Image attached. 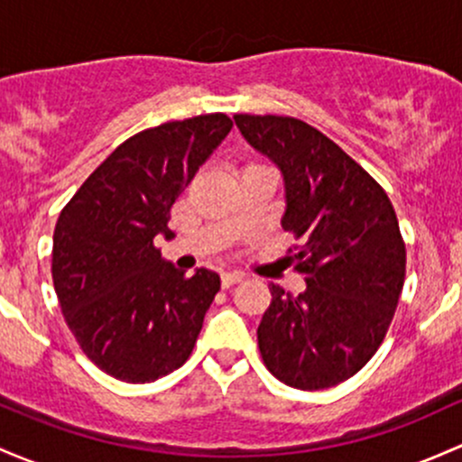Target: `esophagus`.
Returning a JSON list of instances; mask_svg holds the SVG:
<instances>
[{
  "mask_svg": "<svg viewBox=\"0 0 462 462\" xmlns=\"http://www.w3.org/2000/svg\"><path fill=\"white\" fill-rule=\"evenodd\" d=\"M244 279H245V276L241 274V272H236V270L223 272V274H221V283H223V288H230V285L241 283V281H244Z\"/></svg>",
  "mask_w": 462,
  "mask_h": 462,
  "instance_id": "esophagus-1",
  "label": "esophagus"
}]
</instances>
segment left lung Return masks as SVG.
Returning <instances> with one entry per match:
<instances>
[{
  "mask_svg": "<svg viewBox=\"0 0 462 462\" xmlns=\"http://www.w3.org/2000/svg\"><path fill=\"white\" fill-rule=\"evenodd\" d=\"M244 139L281 170V227L300 245L299 296L270 285L256 337L268 370L296 390L354 376L385 338L405 281V244L385 190L332 139L294 116L235 115Z\"/></svg>",
  "mask_w": 462,
  "mask_h": 462,
  "instance_id": "obj_1",
  "label": "left lung"
}]
</instances>
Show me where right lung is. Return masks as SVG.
<instances>
[{"mask_svg": "<svg viewBox=\"0 0 462 462\" xmlns=\"http://www.w3.org/2000/svg\"><path fill=\"white\" fill-rule=\"evenodd\" d=\"M230 128L217 113L137 133L61 210L52 239L61 312L86 356L119 381L181 367L221 288L217 272L174 268L154 236L172 239L170 208Z\"/></svg>", "mask_w": 462, "mask_h": 462, "instance_id": "right-lung-1", "label": "right lung"}]
</instances>
